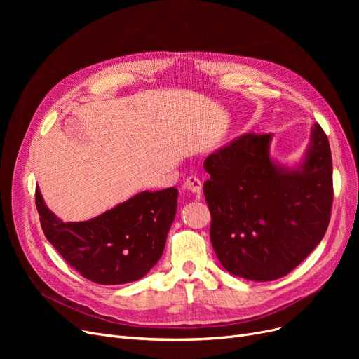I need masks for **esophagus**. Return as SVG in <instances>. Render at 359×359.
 <instances>
[{"label": "esophagus", "mask_w": 359, "mask_h": 359, "mask_svg": "<svg viewBox=\"0 0 359 359\" xmlns=\"http://www.w3.org/2000/svg\"><path fill=\"white\" fill-rule=\"evenodd\" d=\"M184 187H186L187 191H191L192 194H195V195L199 196V195H201V191H202V182H201L198 177L191 176V177L186 179Z\"/></svg>", "instance_id": "obj_1"}]
</instances>
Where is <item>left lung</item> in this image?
Listing matches in <instances>:
<instances>
[{"instance_id":"obj_1","label":"left lung","mask_w":359,"mask_h":359,"mask_svg":"<svg viewBox=\"0 0 359 359\" xmlns=\"http://www.w3.org/2000/svg\"><path fill=\"white\" fill-rule=\"evenodd\" d=\"M272 134H244L205 158L203 195L221 265L250 280H275L322 241L333 202L332 154L318 123L298 165L271 157Z\"/></svg>"}]
</instances>
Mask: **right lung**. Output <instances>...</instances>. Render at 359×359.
<instances>
[{
	"label": "right lung",
	"instance_id": "obj_1",
	"mask_svg": "<svg viewBox=\"0 0 359 359\" xmlns=\"http://www.w3.org/2000/svg\"><path fill=\"white\" fill-rule=\"evenodd\" d=\"M177 196L176 187L144 191L88 221L64 222L36 186V208L48 241L69 266L96 284L121 285L141 279L160 260Z\"/></svg>",
	"mask_w": 359,
	"mask_h": 359
}]
</instances>
